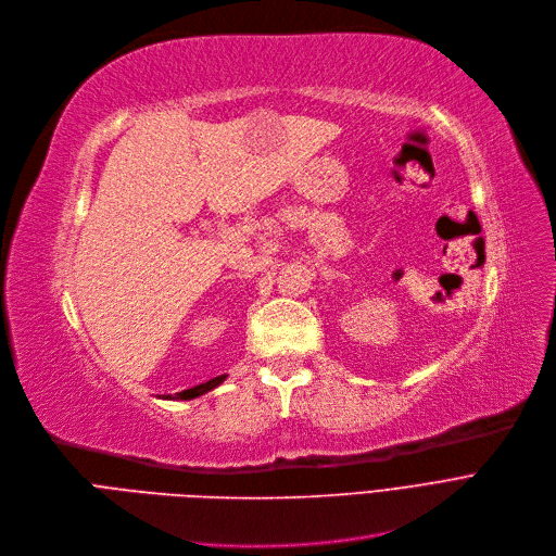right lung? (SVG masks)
I'll return each instance as SVG.
<instances>
[{"instance_id":"1","label":"right lung","mask_w":556,"mask_h":556,"mask_svg":"<svg viewBox=\"0 0 556 556\" xmlns=\"http://www.w3.org/2000/svg\"><path fill=\"white\" fill-rule=\"evenodd\" d=\"M224 380H226V376H219V378H213V380H207V382H203V384H197V387H192V389H185V391H180V393L167 395V399H172V401H192V399H199V395H203V393H207V391H213V389L219 387Z\"/></svg>"}]
</instances>
